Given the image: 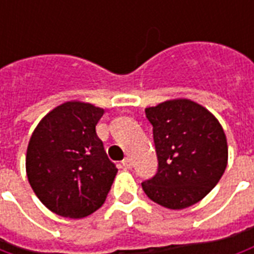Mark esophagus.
I'll list each match as a JSON object with an SVG mask.
<instances>
[{
	"mask_svg": "<svg viewBox=\"0 0 254 254\" xmlns=\"http://www.w3.org/2000/svg\"><path fill=\"white\" fill-rule=\"evenodd\" d=\"M122 166L125 167V169H132L133 167V162L130 158H125V159L122 160Z\"/></svg>",
	"mask_w": 254,
	"mask_h": 254,
	"instance_id": "34e87169",
	"label": "esophagus"
}]
</instances>
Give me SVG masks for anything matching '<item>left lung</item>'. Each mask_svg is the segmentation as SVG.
<instances>
[{"label":"left lung","instance_id":"left-lung-1","mask_svg":"<svg viewBox=\"0 0 254 254\" xmlns=\"http://www.w3.org/2000/svg\"><path fill=\"white\" fill-rule=\"evenodd\" d=\"M158 156V173L141 184L162 207L184 209L207 196L223 176L229 148L212 113L190 99L147 107Z\"/></svg>","mask_w":254,"mask_h":254}]
</instances>
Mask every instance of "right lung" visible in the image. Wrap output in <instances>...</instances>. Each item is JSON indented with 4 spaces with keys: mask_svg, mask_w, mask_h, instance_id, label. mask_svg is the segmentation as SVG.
Returning <instances> with one entry per match:
<instances>
[{
    "mask_svg": "<svg viewBox=\"0 0 254 254\" xmlns=\"http://www.w3.org/2000/svg\"><path fill=\"white\" fill-rule=\"evenodd\" d=\"M105 110L78 100L43 117L32 133L25 170L32 190L52 212L80 219L99 209L117 176L95 127Z\"/></svg>",
    "mask_w": 254,
    "mask_h": 254,
    "instance_id": "obj_1",
    "label": "right lung"
}]
</instances>
